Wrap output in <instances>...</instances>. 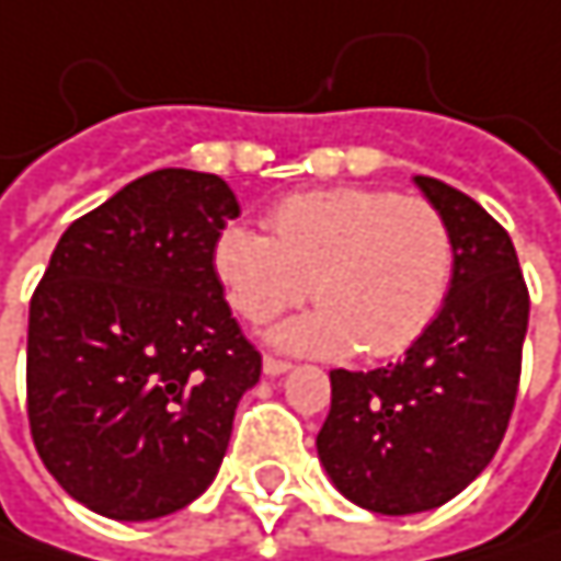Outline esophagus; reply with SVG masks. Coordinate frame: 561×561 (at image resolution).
Returning <instances> with one entry per match:
<instances>
[{
  "mask_svg": "<svg viewBox=\"0 0 561 561\" xmlns=\"http://www.w3.org/2000/svg\"><path fill=\"white\" fill-rule=\"evenodd\" d=\"M291 370V364L288 360H279V357H263V374L266 377H282V374H288Z\"/></svg>",
  "mask_w": 561,
  "mask_h": 561,
  "instance_id": "34e87169",
  "label": "esophagus"
}]
</instances>
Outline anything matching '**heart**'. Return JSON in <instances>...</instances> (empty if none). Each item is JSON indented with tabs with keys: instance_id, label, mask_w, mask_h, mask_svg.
Here are the masks:
<instances>
[{
	"instance_id": "obj_1",
	"label": "heart",
	"mask_w": 561,
	"mask_h": 561,
	"mask_svg": "<svg viewBox=\"0 0 561 561\" xmlns=\"http://www.w3.org/2000/svg\"><path fill=\"white\" fill-rule=\"evenodd\" d=\"M270 233L230 224L210 266L230 308L263 324L308 295L318 308L282 321L270 341L291 354L392 357L442 311L455 240L435 204L380 187H314L276 201Z\"/></svg>"
}]
</instances>
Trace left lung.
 <instances>
[{
	"label": "left lung",
	"mask_w": 561,
	"mask_h": 561,
	"mask_svg": "<svg viewBox=\"0 0 561 561\" xmlns=\"http://www.w3.org/2000/svg\"><path fill=\"white\" fill-rule=\"evenodd\" d=\"M455 240V276L399 364L331 370L318 458L351 504L405 516L458 497L494 458L519 387L529 291L506 230L468 194L415 174Z\"/></svg>",
	"instance_id": "left-lung-1"
}]
</instances>
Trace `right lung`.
Listing matches in <instances>:
<instances>
[{"instance_id": "1", "label": "right lung", "mask_w": 561, "mask_h": 561, "mask_svg": "<svg viewBox=\"0 0 561 561\" xmlns=\"http://www.w3.org/2000/svg\"><path fill=\"white\" fill-rule=\"evenodd\" d=\"M237 194L217 174L129 181L57 240L28 308V422L87 510L142 523L220 471L263 357L240 334L210 250Z\"/></svg>"}]
</instances>
